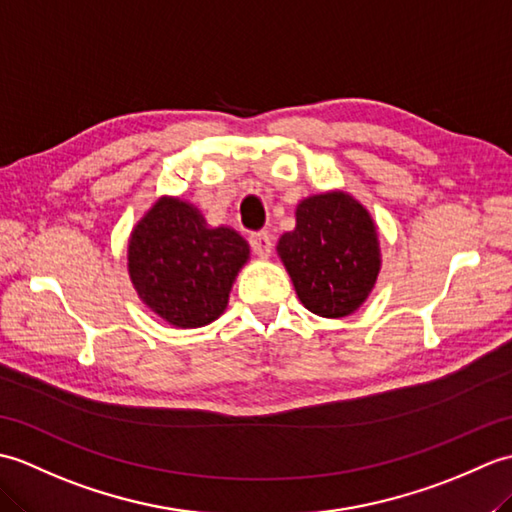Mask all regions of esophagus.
I'll list each match as a JSON object with an SVG mask.
<instances>
[{"label": "esophagus", "instance_id": "obj_1", "mask_svg": "<svg viewBox=\"0 0 512 512\" xmlns=\"http://www.w3.org/2000/svg\"><path fill=\"white\" fill-rule=\"evenodd\" d=\"M250 246H253L255 255L268 257L270 253H273V237H270L268 233H255V235H250Z\"/></svg>", "mask_w": 512, "mask_h": 512}]
</instances>
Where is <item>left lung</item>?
Segmentation results:
<instances>
[{"instance_id":"left-lung-1","label":"left lung","mask_w":512,"mask_h":512,"mask_svg":"<svg viewBox=\"0 0 512 512\" xmlns=\"http://www.w3.org/2000/svg\"><path fill=\"white\" fill-rule=\"evenodd\" d=\"M277 253L299 301L325 319L363 306L380 273V244L372 215L345 191L297 204V226L279 237Z\"/></svg>"}]
</instances>
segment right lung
Wrapping results in <instances>:
<instances>
[{
  "instance_id": "1",
  "label": "right lung",
  "mask_w": 512,
  "mask_h": 512,
  "mask_svg": "<svg viewBox=\"0 0 512 512\" xmlns=\"http://www.w3.org/2000/svg\"><path fill=\"white\" fill-rule=\"evenodd\" d=\"M250 246L228 226L211 228L193 204L160 198L129 235V279L145 306L173 328H202L228 306Z\"/></svg>"
}]
</instances>
